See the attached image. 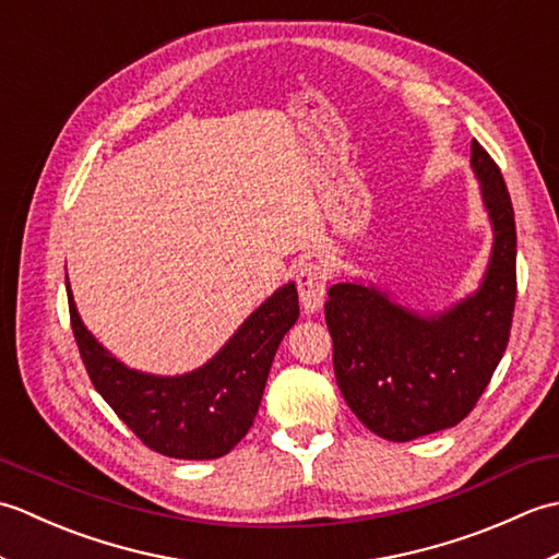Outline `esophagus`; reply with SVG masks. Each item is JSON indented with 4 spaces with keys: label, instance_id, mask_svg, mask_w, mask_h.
<instances>
[{
    "label": "esophagus",
    "instance_id": "obj_1",
    "mask_svg": "<svg viewBox=\"0 0 559 559\" xmlns=\"http://www.w3.org/2000/svg\"><path fill=\"white\" fill-rule=\"evenodd\" d=\"M295 283H298V295H300V305L305 314H314L319 307L324 305V298H326V283H329L326 269L319 264V261H307V264L300 266L298 276H295Z\"/></svg>",
    "mask_w": 559,
    "mask_h": 559
}]
</instances>
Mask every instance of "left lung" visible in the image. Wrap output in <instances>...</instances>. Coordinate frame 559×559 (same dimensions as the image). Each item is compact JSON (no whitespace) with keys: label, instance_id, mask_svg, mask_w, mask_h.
Returning <instances> with one entry per match:
<instances>
[{"label":"left lung","instance_id":"obj_1","mask_svg":"<svg viewBox=\"0 0 559 559\" xmlns=\"http://www.w3.org/2000/svg\"><path fill=\"white\" fill-rule=\"evenodd\" d=\"M471 168L492 223L480 288L439 314H418L362 283L329 288L324 317L334 372L358 420L389 442L459 425L507 350L516 302V225L504 177L476 139Z\"/></svg>","mask_w":559,"mask_h":559}]
</instances>
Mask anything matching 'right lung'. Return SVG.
Returning <instances> with one entry per match:
<instances>
[{"mask_svg": "<svg viewBox=\"0 0 559 559\" xmlns=\"http://www.w3.org/2000/svg\"><path fill=\"white\" fill-rule=\"evenodd\" d=\"M74 338L98 394L148 449L170 459L225 456L254 423L283 336L298 322L295 283L249 314L233 338L199 370L160 377L132 370L83 326L67 281Z\"/></svg>", "mask_w": 559, "mask_h": 559, "instance_id": "right-lung-1", "label": "right lung"}]
</instances>
